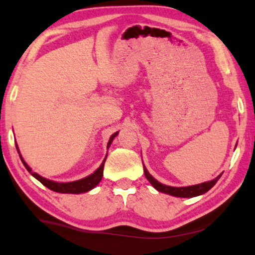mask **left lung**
I'll return each instance as SVG.
<instances>
[{"instance_id": "left-lung-1", "label": "left lung", "mask_w": 255, "mask_h": 255, "mask_svg": "<svg viewBox=\"0 0 255 255\" xmlns=\"http://www.w3.org/2000/svg\"><path fill=\"white\" fill-rule=\"evenodd\" d=\"M144 175L149 183L152 184L153 187L161 193H165V194H169V195L177 196V197H194V196L202 195V194L207 193L209 189H211L213 186L216 185L217 181L219 180L222 173L213 180L205 181V183H202L199 185L188 186V187H171V186H167L159 183V181L149 175V172L147 171V169L145 168V165H144Z\"/></svg>"}]
</instances>
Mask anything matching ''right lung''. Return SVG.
I'll return each instance as SVG.
<instances>
[{"instance_id":"1","label":"right lung","mask_w":255,"mask_h":255,"mask_svg":"<svg viewBox=\"0 0 255 255\" xmlns=\"http://www.w3.org/2000/svg\"><path fill=\"white\" fill-rule=\"evenodd\" d=\"M117 135H118V131L115 132V134H113L110 137V139H109V143H108V147L110 146L113 138H115ZM15 147H17V149H18V153H20L19 152V148L17 146V144H15ZM19 156H20V159H21L22 163L26 167L27 170L29 171L31 175L35 177L36 179L39 180L40 183H42L44 186H46L47 188H50L51 191H54V192H58V193H64V194L85 193V192H88V191H91V189L94 188L95 186L100 183L101 179H102L103 169H104V162H106V160H107V156H106V159L103 160L102 163H101L100 168L98 169V170H95L94 173H92V175L86 177V178H83V179L76 180V181H71V183H55V181H52V180H48V179L43 178V177H40L36 172L31 171V169L29 168V165H28L25 162V161H23L21 154H19Z\"/></svg>"}]
</instances>
